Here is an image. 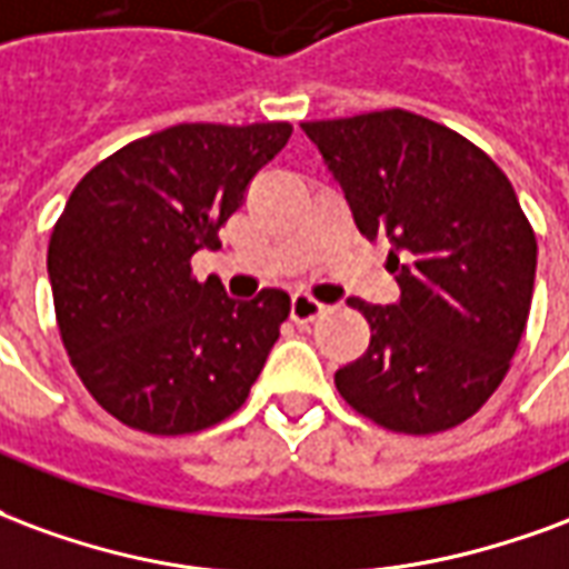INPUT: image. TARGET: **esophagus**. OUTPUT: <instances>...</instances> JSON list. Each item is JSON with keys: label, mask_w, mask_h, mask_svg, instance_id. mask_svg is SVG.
Masks as SVG:
<instances>
[{"label": "esophagus", "mask_w": 569, "mask_h": 569, "mask_svg": "<svg viewBox=\"0 0 569 569\" xmlns=\"http://www.w3.org/2000/svg\"><path fill=\"white\" fill-rule=\"evenodd\" d=\"M325 312H327L325 302H318L312 293H306V290H297V293H293V300H290V318H293L297 325L315 321L318 315H325Z\"/></svg>", "instance_id": "esophagus-1"}]
</instances>
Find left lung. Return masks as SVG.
I'll return each instance as SVG.
<instances>
[{"mask_svg": "<svg viewBox=\"0 0 569 569\" xmlns=\"http://www.w3.org/2000/svg\"><path fill=\"white\" fill-rule=\"evenodd\" d=\"M358 230L388 236L400 302L351 300L370 348L336 370L355 412L393 433L476 416L528 325L537 236L503 169L470 139L403 109L309 120Z\"/></svg>", "mask_w": 569, "mask_h": 569, "instance_id": "left-lung-1", "label": "left lung"}]
</instances>
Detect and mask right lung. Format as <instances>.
Instances as JSON below:
<instances>
[{"label": "right lung", "mask_w": 569, "mask_h": 569, "mask_svg": "<svg viewBox=\"0 0 569 569\" xmlns=\"http://www.w3.org/2000/svg\"><path fill=\"white\" fill-rule=\"evenodd\" d=\"M290 123H178L87 172L48 244L53 309L78 379L109 416L153 437L230 418L248 400L290 297L254 300L199 281L190 257L218 248L257 169Z\"/></svg>", "instance_id": "obj_1"}]
</instances>
